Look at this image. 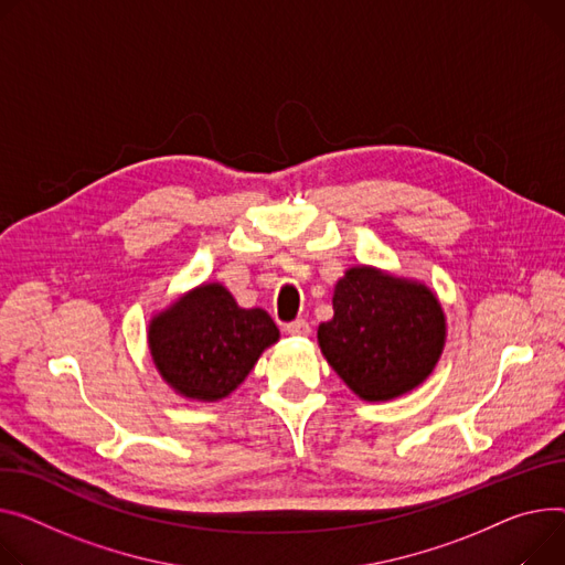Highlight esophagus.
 <instances>
[{
    "label": "esophagus",
    "instance_id": "esophagus-1",
    "mask_svg": "<svg viewBox=\"0 0 565 565\" xmlns=\"http://www.w3.org/2000/svg\"><path fill=\"white\" fill-rule=\"evenodd\" d=\"M286 331H288L290 335H309V333H311V324H309L305 318H297V320H292V322L286 324Z\"/></svg>",
    "mask_w": 565,
    "mask_h": 565
}]
</instances>
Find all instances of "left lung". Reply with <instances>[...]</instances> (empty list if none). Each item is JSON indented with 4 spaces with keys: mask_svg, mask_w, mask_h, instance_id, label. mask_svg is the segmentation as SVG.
Masks as SVG:
<instances>
[{
    "mask_svg": "<svg viewBox=\"0 0 565 565\" xmlns=\"http://www.w3.org/2000/svg\"><path fill=\"white\" fill-rule=\"evenodd\" d=\"M329 365L363 399L382 402L416 388L434 370L445 318L423 284L352 268L333 292V318L318 327Z\"/></svg>",
    "mask_w": 565,
    "mask_h": 565,
    "instance_id": "obj_1",
    "label": "left lung"
}]
</instances>
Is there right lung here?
I'll return each instance as SVG.
<instances>
[{"mask_svg": "<svg viewBox=\"0 0 565 565\" xmlns=\"http://www.w3.org/2000/svg\"><path fill=\"white\" fill-rule=\"evenodd\" d=\"M279 338L263 309H241L220 284L200 286L149 324V348L163 380L191 399L230 395Z\"/></svg>", "mask_w": 565, "mask_h": 565, "instance_id": "1", "label": "right lung"}]
</instances>
